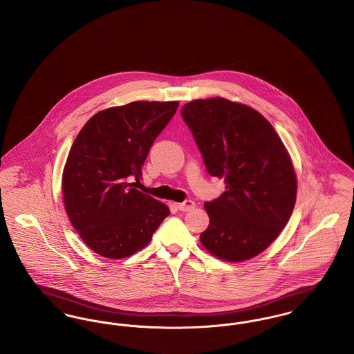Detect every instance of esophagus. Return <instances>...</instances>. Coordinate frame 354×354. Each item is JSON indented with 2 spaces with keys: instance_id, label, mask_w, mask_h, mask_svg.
Returning <instances> with one entry per match:
<instances>
[{
  "instance_id": "1",
  "label": "esophagus",
  "mask_w": 354,
  "mask_h": 354,
  "mask_svg": "<svg viewBox=\"0 0 354 354\" xmlns=\"http://www.w3.org/2000/svg\"><path fill=\"white\" fill-rule=\"evenodd\" d=\"M176 207L179 208L180 211H191L192 208L195 207V203L192 201H185L182 203H176Z\"/></svg>"
}]
</instances>
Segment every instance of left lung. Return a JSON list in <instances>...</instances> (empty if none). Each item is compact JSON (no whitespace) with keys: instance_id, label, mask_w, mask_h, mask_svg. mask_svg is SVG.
Listing matches in <instances>:
<instances>
[{"instance_id":"left-lung-1","label":"left lung","mask_w":354,"mask_h":354,"mask_svg":"<svg viewBox=\"0 0 354 354\" xmlns=\"http://www.w3.org/2000/svg\"><path fill=\"white\" fill-rule=\"evenodd\" d=\"M211 176L226 191L205 208L209 216L201 242L229 262L268 249L290 219L297 176L272 125L249 105L223 97L192 100L182 108Z\"/></svg>"}]
</instances>
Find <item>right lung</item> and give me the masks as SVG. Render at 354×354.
I'll list each match as a JSON object with an SVG mask.
<instances>
[{"mask_svg":"<svg viewBox=\"0 0 354 354\" xmlns=\"http://www.w3.org/2000/svg\"><path fill=\"white\" fill-rule=\"evenodd\" d=\"M178 102H133L93 115L71 147L63 171L64 206L84 243L120 259L146 248L169 215L165 203L133 188L149 148Z\"/></svg>","mask_w":354,"mask_h":354,"instance_id":"obj_1","label":"right lung"}]
</instances>
